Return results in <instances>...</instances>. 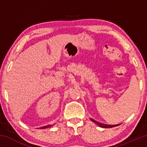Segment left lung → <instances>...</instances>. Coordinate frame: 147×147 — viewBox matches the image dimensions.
<instances>
[{
  "label": "left lung",
  "instance_id": "8db88e82",
  "mask_svg": "<svg viewBox=\"0 0 147 147\" xmlns=\"http://www.w3.org/2000/svg\"><path fill=\"white\" fill-rule=\"evenodd\" d=\"M90 119L91 121H93V123H96V124H98L100 127H102V128H113V127H115V126H117L119 125V124H113V125H110V124H106L99 123V122L94 120V119Z\"/></svg>",
  "mask_w": 147,
  "mask_h": 147
}]
</instances>
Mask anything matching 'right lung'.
<instances>
[{"instance_id": "1", "label": "right lung", "mask_w": 147, "mask_h": 147, "mask_svg": "<svg viewBox=\"0 0 147 147\" xmlns=\"http://www.w3.org/2000/svg\"><path fill=\"white\" fill-rule=\"evenodd\" d=\"M53 125H48V126H43V127H41L39 128V129H43V128H50L51 126H52Z\"/></svg>"}]
</instances>
